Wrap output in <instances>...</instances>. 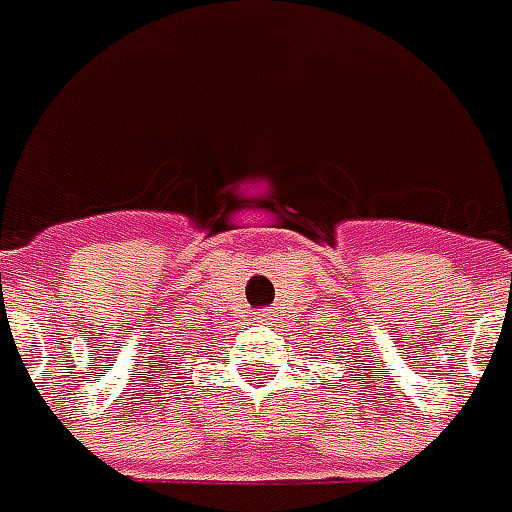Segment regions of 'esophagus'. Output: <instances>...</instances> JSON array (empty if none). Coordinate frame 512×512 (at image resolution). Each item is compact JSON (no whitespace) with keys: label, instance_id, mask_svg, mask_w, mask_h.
<instances>
[{"label":"esophagus","instance_id":"34e87169","mask_svg":"<svg viewBox=\"0 0 512 512\" xmlns=\"http://www.w3.org/2000/svg\"><path fill=\"white\" fill-rule=\"evenodd\" d=\"M270 317H273L270 311H256V322H267Z\"/></svg>","mask_w":512,"mask_h":512}]
</instances>
